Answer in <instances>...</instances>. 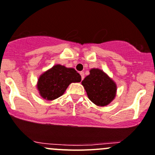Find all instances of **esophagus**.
I'll list each match as a JSON object with an SVG mask.
<instances>
[{
    "label": "esophagus",
    "instance_id": "34e87169",
    "mask_svg": "<svg viewBox=\"0 0 155 155\" xmlns=\"http://www.w3.org/2000/svg\"><path fill=\"white\" fill-rule=\"evenodd\" d=\"M81 78H82V80L84 79V72H80Z\"/></svg>",
    "mask_w": 155,
    "mask_h": 155
}]
</instances>
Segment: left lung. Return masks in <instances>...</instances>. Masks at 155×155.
Wrapping results in <instances>:
<instances>
[{"label":"left lung","mask_w":155,"mask_h":155,"mask_svg":"<svg viewBox=\"0 0 155 155\" xmlns=\"http://www.w3.org/2000/svg\"><path fill=\"white\" fill-rule=\"evenodd\" d=\"M89 72L82 82L89 100L97 106L109 104L116 96V83L100 69H91Z\"/></svg>","instance_id":"obj_1"}]
</instances>
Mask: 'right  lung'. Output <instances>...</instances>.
Listing matches in <instances>:
<instances>
[{
    "mask_svg": "<svg viewBox=\"0 0 155 155\" xmlns=\"http://www.w3.org/2000/svg\"><path fill=\"white\" fill-rule=\"evenodd\" d=\"M81 79L75 69L57 64L40 76L37 88L43 98L52 101L61 97L70 83L79 82Z\"/></svg>",
    "mask_w": 155,
    "mask_h": 155,
    "instance_id": "right-lung-1",
    "label": "right lung"
}]
</instances>
